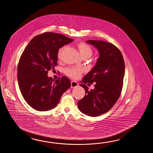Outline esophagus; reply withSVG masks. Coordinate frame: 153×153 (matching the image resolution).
<instances>
[{
    "mask_svg": "<svg viewBox=\"0 0 153 153\" xmlns=\"http://www.w3.org/2000/svg\"><path fill=\"white\" fill-rule=\"evenodd\" d=\"M78 86V84L77 82H76V81H71V87L72 88H75V87H77Z\"/></svg>",
    "mask_w": 153,
    "mask_h": 153,
    "instance_id": "34e87169",
    "label": "esophagus"
}]
</instances>
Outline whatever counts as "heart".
Masks as SVG:
<instances>
[{
    "instance_id": "heart-1",
    "label": "heart",
    "mask_w": 153,
    "mask_h": 153,
    "mask_svg": "<svg viewBox=\"0 0 153 153\" xmlns=\"http://www.w3.org/2000/svg\"><path fill=\"white\" fill-rule=\"evenodd\" d=\"M66 48V46H64L59 49L58 51V57L59 59L61 58L63 51ZM77 48L82 57L85 56L90 57L92 55L93 51L91 46L85 42L79 43L77 45ZM64 72L66 75L71 78L77 79L82 75L83 72V69L81 67H67L65 69Z\"/></svg>"
}]
</instances>
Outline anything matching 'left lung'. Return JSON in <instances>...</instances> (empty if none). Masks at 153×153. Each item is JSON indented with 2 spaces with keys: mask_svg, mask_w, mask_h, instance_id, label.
Here are the masks:
<instances>
[{
  "mask_svg": "<svg viewBox=\"0 0 153 153\" xmlns=\"http://www.w3.org/2000/svg\"><path fill=\"white\" fill-rule=\"evenodd\" d=\"M94 46L100 57L96 65L82 79L85 97L77 103L82 113L97 117L109 111L120 97L123 87L125 64L123 56L115 45L104 41L87 40ZM96 82L94 90L88 91L87 82Z\"/></svg>",
  "mask_w": 153,
  "mask_h": 153,
  "instance_id": "left-lung-1",
  "label": "left lung"
}]
</instances>
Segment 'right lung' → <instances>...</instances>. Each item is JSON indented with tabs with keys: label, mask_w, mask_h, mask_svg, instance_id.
<instances>
[{
	"label": "right lung",
	"mask_w": 153,
	"mask_h": 153,
	"mask_svg": "<svg viewBox=\"0 0 153 153\" xmlns=\"http://www.w3.org/2000/svg\"><path fill=\"white\" fill-rule=\"evenodd\" d=\"M73 41L62 34L45 33L34 37L22 52L18 66L19 88L34 109L46 111L55 108L62 94L71 87L66 76L55 80L48 74L57 64L59 49Z\"/></svg>",
	"instance_id": "add662e5"
}]
</instances>
